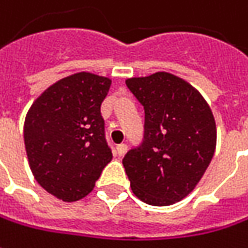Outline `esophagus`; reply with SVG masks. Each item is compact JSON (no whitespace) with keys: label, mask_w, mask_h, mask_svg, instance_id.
Returning a JSON list of instances; mask_svg holds the SVG:
<instances>
[{"label":"esophagus","mask_w":248,"mask_h":248,"mask_svg":"<svg viewBox=\"0 0 248 248\" xmlns=\"http://www.w3.org/2000/svg\"><path fill=\"white\" fill-rule=\"evenodd\" d=\"M126 151H127V145L126 144H119L116 147V153H118V155L122 156L126 154Z\"/></svg>","instance_id":"esophagus-1"}]
</instances>
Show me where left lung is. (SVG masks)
Here are the masks:
<instances>
[{
	"instance_id": "1",
	"label": "left lung",
	"mask_w": 248,
	"mask_h": 248,
	"mask_svg": "<svg viewBox=\"0 0 248 248\" xmlns=\"http://www.w3.org/2000/svg\"><path fill=\"white\" fill-rule=\"evenodd\" d=\"M144 108L143 143L127 151L124 164L135 196L165 207L193 191L217 145L211 108L191 84L156 72L126 80Z\"/></svg>"
}]
</instances>
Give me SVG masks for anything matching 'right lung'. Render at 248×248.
Segmentation results:
<instances>
[{
  "label": "right lung",
  "instance_id": "right-lung-1",
  "mask_svg": "<svg viewBox=\"0 0 248 248\" xmlns=\"http://www.w3.org/2000/svg\"><path fill=\"white\" fill-rule=\"evenodd\" d=\"M109 87L108 78L75 73L49 86L27 112L30 169L38 185L62 201L86 197L112 159L100 111Z\"/></svg>",
  "mask_w": 248,
  "mask_h": 248
}]
</instances>
